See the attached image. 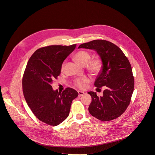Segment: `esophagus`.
I'll use <instances>...</instances> for the list:
<instances>
[{
	"label": "esophagus",
	"instance_id": "1",
	"mask_svg": "<svg viewBox=\"0 0 155 155\" xmlns=\"http://www.w3.org/2000/svg\"><path fill=\"white\" fill-rule=\"evenodd\" d=\"M78 96L79 97H81V96H83L84 94V92L83 91H78Z\"/></svg>",
	"mask_w": 155,
	"mask_h": 155
}]
</instances>
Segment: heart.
<instances>
[{
    "mask_svg": "<svg viewBox=\"0 0 155 155\" xmlns=\"http://www.w3.org/2000/svg\"><path fill=\"white\" fill-rule=\"evenodd\" d=\"M91 58V54L89 52L82 50L77 52L74 56V59L78 64L82 65H85ZM86 65L87 71L93 75H97L101 72L102 68V61L99 57H95L90 60ZM65 62L61 66V71H64L65 68ZM90 80L87 77L77 78L74 81V84L76 87L81 89H84L86 87V84L89 82Z\"/></svg>",
    "mask_w": 155,
    "mask_h": 155,
    "instance_id": "obj_1",
    "label": "heart"
}]
</instances>
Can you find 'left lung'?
I'll use <instances>...</instances> for the list:
<instances>
[{"instance_id": "8db88e82", "label": "left lung", "mask_w": 155, "mask_h": 155, "mask_svg": "<svg viewBox=\"0 0 155 155\" xmlns=\"http://www.w3.org/2000/svg\"><path fill=\"white\" fill-rule=\"evenodd\" d=\"M94 49L102 61V68L94 82L97 87L106 86L103 96L88 93L92 102L90 114L99 120L107 122L122 115L129 106L134 89V77L131 65L122 50L112 42L94 40L81 44L78 48Z\"/></svg>"}]
</instances>
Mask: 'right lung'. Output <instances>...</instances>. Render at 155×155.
<instances>
[{"label":"right lung","mask_w":155,"mask_h":155,"mask_svg":"<svg viewBox=\"0 0 155 155\" xmlns=\"http://www.w3.org/2000/svg\"><path fill=\"white\" fill-rule=\"evenodd\" d=\"M76 44L49 45L38 49L28 60L24 73V97L33 114L40 121L56 126L69 115L77 91L67 87L62 93L54 91L51 84L61 73V66Z\"/></svg>","instance_id":"right-lung-1"}]
</instances>
